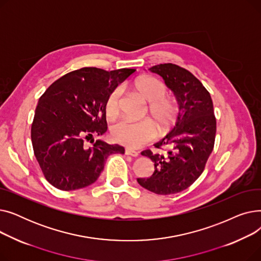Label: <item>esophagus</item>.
<instances>
[{
    "label": "esophagus",
    "instance_id": "obj_1",
    "mask_svg": "<svg viewBox=\"0 0 261 261\" xmlns=\"http://www.w3.org/2000/svg\"><path fill=\"white\" fill-rule=\"evenodd\" d=\"M125 154L127 155H131V156H138L139 155V152L135 151V150H132V149H129V148H126L125 149Z\"/></svg>",
    "mask_w": 261,
    "mask_h": 261
}]
</instances>
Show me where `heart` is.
Segmentation results:
<instances>
[{"instance_id":"heart-1","label":"heart","mask_w":261,"mask_h":261,"mask_svg":"<svg viewBox=\"0 0 261 261\" xmlns=\"http://www.w3.org/2000/svg\"><path fill=\"white\" fill-rule=\"evenodd\" d=\"M132 88L141 97L149 102L147 111L153 118L160 130L167 129L177 116V105L174 100L166 97L167 87L160 79L153 76H141L136 78ZM120 89L113 88L107 95L105 100V111L107 116L115 117L120 107ZM112 138L127 147L140 148L155 135V128L149 119L133 121L122 118L111 127Z\"/></svg>"}]
</instances>
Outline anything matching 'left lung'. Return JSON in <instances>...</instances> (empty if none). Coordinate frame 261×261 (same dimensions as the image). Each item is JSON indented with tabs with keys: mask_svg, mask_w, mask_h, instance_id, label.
<instances>
[{
	"mask_svg": "<svg viewBox=\"0 0 261 261\" xmlns=\"http://www.w3.org/2000/svg\"><path fill=\"white\" fill-rule=\"evenodd\" d=\"M165 80L179 103L180 112L172 130L156 149L168 147L167 152H142L154 163L153 174L138 182L158 195H172L188 188L203 172L213 151L217 122L210 92L186 68L173 63L158 64L149 68Z\"/></svg>",
	"mask_w": 261,
	"mask_h": 261,
	"instance_id": "1",
	"label": "left lung"
}]
</instances>
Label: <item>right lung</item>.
Here are the masks:
<instances>
[{"label": "right lung", "instance_id": "right-lung-1", "mask_svg": "<svg viewBox=\"0 0 261 261\" xmlns=\"http://www.w3.org/2000/svg\"><path fill=\"white\" fill-rule=\"evenodd\" d=\"M134 68L105 71L82 67L51 84L41 96L32 123L35 156L45 179L61 190L87 187L98 179L107 158L125 153L123 147L92 140L108 127L105 100Z\"/></svg>", "mask_w": 261, "mask_h": 261}]
</instances>
